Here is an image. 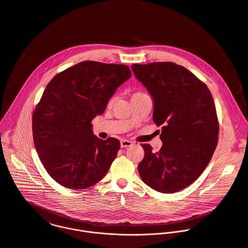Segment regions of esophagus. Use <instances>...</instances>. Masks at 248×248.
<instances>
[{"label": "esophagus", "instance_id": "1", "mask_svg": "<svg viewBox=\"0 0 248 248\" xmlns=\"http://www.w3.org/2000/svg\"><path fill=\"white\" fill-rule=\"evenodd\" d=\"M132 145V142L129 141V140H126V139H123L121 141V146L122 148H127V147H130Z\"/></svg>", "mask_w": 248, "mask_h": 248}]
</instances>
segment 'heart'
<instances>
[{"mask_svg": "<svg viewBox=\"0 0 248 248\" xmlns=\"http://www.w3.org/2000/svg\"><path fill=\"white\" fill-rule=\"evenodd\" d=\"M134 94H135V93H134Z\"/></svg>", "mask_w": 248, "mask_h": 248, "instance_id": "obj_1", "label": "heart"}]
</instances>
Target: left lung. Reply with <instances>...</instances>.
Wrapping results in <instances>:
<instances>
[{"mask_svg": "<svg viewBox=\"0 0 248 248\" xmlns=\"http://www.w3.org/2000/svg\"><path fill=\"white\" fill-rule=\"evenodd\" d=\"M136 78L154 100L153 121L159 126L162 146L138 164L142 181L166 194L181 191L203 172L218 142L219 124L210 91L204 82L172 62L133 64Z\"/></svg>", "mask_w": 248, "mask_h": 248, "instance_id": "obj_1", "label": "left lung"}]
</instances>
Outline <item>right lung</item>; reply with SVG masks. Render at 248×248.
Listing matches in <instances>:
<instances>
[{
  "instance_id": "1",
  "label": "right lung",
  "mask_w": 248,
  "mask_h": 248,
  "mask_svg": "<svg viewBox=\"0 0 248 248\" xmlns=\"http://www.w3.org/2000/svg\"><path fill=\"white\" fill-rule=\"evenodd\" d=\"M130 77L126 65L82 61L48 82L33 113L32 128L39 157L58 184L86 189L106 175L121 144L96 137L92 121Z\"/></svg>"
}]
</instances>
